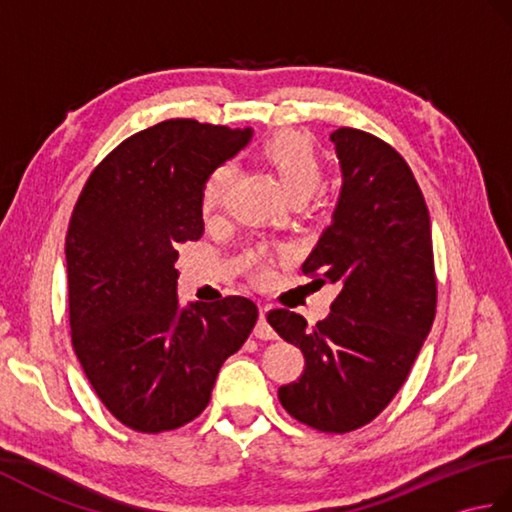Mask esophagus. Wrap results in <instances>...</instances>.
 I'll list each match as a JSON object with an SVG mask.
<instances>
[{"label": "esophagus", "mask_w": 512, "mask_h": 512, "mask_svg": "<svg viewBox=\"0 0 512 512\" xmlns=\"http://www.w3.org/2000/svg\"><path fill=\"white\" fill-rule=\"evenodd\" d=\"M266 314H268V306L259 308V321L255 325V330H253L255 339H259V341H273V339H277V332L268 325Z\"/></svg>", "instance_id": "1"}]
</instances>
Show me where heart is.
Returning <instances> with one entry per match:
<instances>
[{
  "label": "heart",
  "instance_id": "heart-1",
  "mask_svg": "<svg viewBox=\"0 0 512 512\" xmlns=\"http://www.w3.org/2000/svg\"><path fill=\"white\" fill-rule=\"evenodd\" d=\"M257 156L275 173L292 202H306L321 189L325 178L323 158L308 134L295 132V129H281L259 145ZM231 182L233 167L228 162L213 167L209 176L204 178L200 189V211L204 217H213L224 209ZM255 277L259 281L266 279L268 266L257 264Z\"/></svg>",
  "mask_w": 512,
  "mask_h": 512
}]
</instances>
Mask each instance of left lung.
Instances as JSON below:
<instances>
[{"label":"left lung","instance_id":"left-lung-1","mask_svg":"<svg viewBox=\"0 0 512 512\" xmlns=\"http://www.w3.org/2000/svg\"><path fill=\"white\" fill-rule=\"evenodd\" d=\"M330 138L341 198L301 270L339 295L317 325L284 308L266 317L306 358L295 383L279 387L281 407L317 431L350 433L407 380L436 317L438 284L427 202L405 158L363 129L341 127Z\"/></svg>","mask_w":512,"mask_h":512}]
</instances>
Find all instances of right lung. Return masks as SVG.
<instances>
[{"instance_id":"right-lung-1","label":"right lung","mask_w":512,"mask_h":512,"mask_svg":"<svg viewBox=\"0 0 512 512\" xmlns=\"http://www.w3.org/2000/svg\"><path fill=\"white\" fill-rule=\"evenodd\" d=\"M250 129L169 118L125 138L74 204L68 259L70 336L96 396L138 433L198 418L217 372L248 339L246 297L178 306V246L204 231L200 189Z\"/></svg>"}]
</instances>
